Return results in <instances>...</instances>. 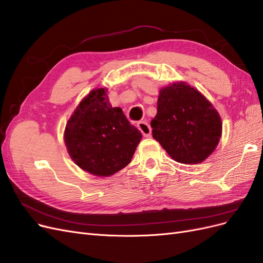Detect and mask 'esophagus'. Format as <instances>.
<instances>
[{
	"label": "esophagus",
	"instance_id": "esophagus-1",
	"mask_svg": "<svg viewBox=\"0 0 263 263\" xmlns=\"http://www.w3.org/2000/svg\"><path fill=\"white\" fill-rule=\"evenodd\" d=\"M137 127H138V129L142 133V135H144L145 137H149V136H150V134H151V127H150V125H149L146 121L138 122Z\"/></svg>",
	"mask_w": 263,
	"mask_h": 263
}]
</instances>
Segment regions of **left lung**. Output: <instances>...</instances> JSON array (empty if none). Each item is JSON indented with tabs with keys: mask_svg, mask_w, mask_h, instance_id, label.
I'll list each match as a JSON object with an SVG mask.
<instances>
[{
	"mask_svg": "<svg viewBox=\"0 0 263 263\" xmlns=\"http://www.w3.org/2000/svg\"><path fill=\"white\" fill-rule=\"evenodd\" d=\"M151 127L154 138L169 156L185 164L204 161L216 148L221 135L217 110L184 82L173 83L160 91Z\"/></svg>",
	"mask_w": 263,
	"mask_h": 263,
	"instance_id": "8db88e82",
	"label": "left lung"
}]
</instances>
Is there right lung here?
<instances>
[{
  "label": "right lung",
  "instance_id": "1",
  "mask_svg": "<svg viewBox=\"0 0 263 263\" xmlns=\"http://www.w3.org/2000/svg\"><path fill=\"white\" fill-rule=\"evenodd\" d=\"M106 89L93 90L66 126L65 141L72 160L94 176L108 177L132 160L142 137L122 108L112 107Z\"/></svg>",
  "mask_w": 263,
  "mask_h": 263
}]
</instances>
